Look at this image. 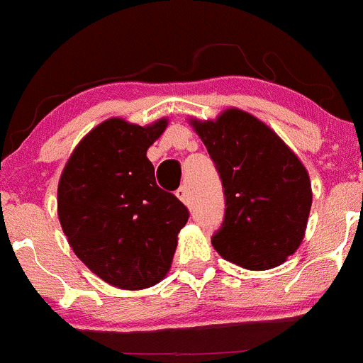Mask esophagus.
<instances>
[{
    "instance_id": "1",
    "label": "esophagus",
    "mask_w": 363,
    "mask_h": 363,
    "mask_svg": "<svg viewBox=\"0 0 363 363\" xmlns=\"http://www.w3.org/2000/svg\"><path fill=\"white\" fill-rule=\"evenodd\" d=\"M177 197L182 201L183 204L190 203V196H189V190H186V186H180V189L177 190Z\"/></svg>"
}]
</instances>
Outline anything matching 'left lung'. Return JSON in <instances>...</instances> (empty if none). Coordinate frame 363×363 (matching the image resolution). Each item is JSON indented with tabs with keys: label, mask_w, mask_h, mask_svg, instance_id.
<instances>
[{
	"label": "left lung",
	"mask_w": 363,
	"mask_h": 363,
	"mask_svg": "<svg viewBox=\"0 0 363 363\" xmlns=\"http://www.w3.org/2000/svg\"><path fill=\"white\" fill-rule=\"evenodd\" d=\"M190 125L220 174L225 213L211 245L247 270H270L302 243L311 178L296 153L256 116L236 107Z\"/></svg>",
	"instance_id": "1"
}]
</instances>
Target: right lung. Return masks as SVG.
Segmentation results:
<instances>
[{"label":"right lung","mask_w":363,"mask_h":363,"mask_svg":"<svg viewBox=\"0 0 363 363\" xmlns=\"http://www.w3.org/2000/svg\"><path fill=\"white\" fill-rule=\"evenodd\" d=\"M167 118H109L79 141L58 183V217L75 256L107 284L152 288L173 263L189 210L160 189L146 152Z\"/></svg>","instance_id":"obj_1"}]
</instances>
